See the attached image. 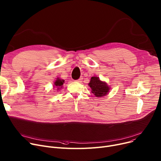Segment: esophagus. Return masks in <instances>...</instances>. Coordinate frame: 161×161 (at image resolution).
Wrapping results in <instances>:
<instances>
[{
  "mask_svg": "<svg viewBox=\"0 0 161 161\" xmlns=\"http://www.w3.org/2000/svg\"><path fill=\"white\" fill-rule=\"evenodd\" d=\"M82 77H80V79H79L78 80H76L75 81L77 82H79V83H80V82H82Z\"/></svg>",
  "mask_w": 161,
  "mask_h": 161,
  "instance_id": "esophagus-1",
  "label": "esophagus"
}]
</instances>
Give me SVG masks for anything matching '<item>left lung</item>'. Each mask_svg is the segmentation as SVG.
<instances>
[{
  "mask_svg": "<svg viewBox=\"0 0 161 161\" xmlns=\"http://www.w3.org/2000/svg\"><path fill=\"white\" fill-rule=\"evenodd\" d=\"M88 84L92 88V92L97 97H103L109 92V88L107 84L97 77H92Z\"/></svg>",
  "mask_w": 161,
  "mask_h": 161,
  "instance_id": "1",
  "label": "left lung"
}]
</instances>
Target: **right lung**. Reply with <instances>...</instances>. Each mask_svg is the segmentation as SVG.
I'll return each instance as SVG.
<instances>
[{
	"instance_id": "obj_1",
	"label": "right lung",
	"mask_w": 161,
	"mask_h": 161,
	"mask_svg": "<svg viewBox=\"0 0 161 161\" xmlns=\"http://www.w3.org/2000/svg\"><path fill=\"white\" fill-rule=\"evenodd\" d=\"M64 80L60 79L57 78V80H56V81L54 82L55 88H57V90L60 89L62 87H63V83H64Z\"/></svg>"
}]
</instances>
